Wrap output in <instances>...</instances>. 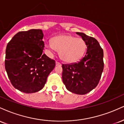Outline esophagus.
<instances>
[{"mask_svg":"<svg viewBox=\"0 0 124 124\" xmlns=\"http://www.w3.org/2000/svg\"><path fill=\"white\" fill-rule=\"evenodd\" d=\"M56 66H61V63L59 62H58V61H56Z\"/></svg>","mask_w":124,"mask_h":124,"instance_id":"1","label":"esophagus"}]
</instances>
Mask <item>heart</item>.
Returning a JSON list of instances; mask_svg holds the SVG:
<instances>
[{
	"mask_svg": "<svg viewBox=\"0 0 124 124\" xmlns=\"http://www.w3.org/2000/svg\"><path fill=\"white\" fill-rule=\"evenodd\" d=\"M49 47L59 52L61 59L67 63L76 62L83 56L86 50V44L82 38L71 35L55 37L51 39Z\"/></svg>",
	"mask_w": 124,
	"mask_h": 124,
	"instance_id": "obj_1",
	"label": "heart"
}]
</instances>
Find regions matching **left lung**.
<instances>
[{
    "label": "left lung",
    "instance_id": "left-lung-1",
    "mask_svg": "<svg viewBox=\"0 0 124 124\" xmlns=\"http://www.w3.org/2000/svg\"><path fill=\"white\" fill-rule=\"evenodd\" d=\"M86 42L85 56L78 63L62 65V80L66 89L85 94L97 86L104 69L103 50L96 38L77 32Z\"/></svg>",
    "mask_w": 124,
    "mask_h": 124
}]
</instances>
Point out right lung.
Returning <instances> with one entry per match:
<instances>
[{
	"label": "right lung",
	"instance_id": "right-lung-1",
	"mask_svg": "<svg viewBox=\"0 0 124 124\" xmlns=\"http://www.w3.org/2000/svg\"><path fill=\"white\" fill-rule=\"evenodd\" d=\"M44 34L39 29L20 31L8 42L5 69L11 83L25 93L41 90L55 61L42 54Z\"/></svg>",
	"mask_w": 124,
	"mask_h": 124
}]
</instances>
